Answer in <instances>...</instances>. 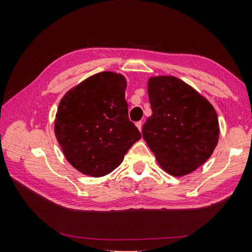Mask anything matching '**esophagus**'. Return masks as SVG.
Returning a JSON list of instances; mask_svg holds the SVG:
<instances>
[{
  "label": "esophagus",
  "instance_id": "esophagus-1",
  "mask_svg": "<svg viewBox=\"0 0 252 252\" xmlns=\"http://www.w3.org/2000/svg\"><path fill=\"white\" fill-rule=\"evenodd\" d=\"M142 126H143V122L142 121L136 122V126H137V129L140 130V131H142Z\"/></svg>",
  "mask_w": 252,
  "mask_h": 252
}]
</instances>
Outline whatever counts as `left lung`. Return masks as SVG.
Instances as JSON below:
<instances>
[{
    "label": "left lung",
    "instance_id": "1",
    "mask_svg": "<svg viewBox=\"0 0 252 252\" xmlns=\"http://www.w3.org/2000/svg\"><path fill=\"white\" fill-rule=\"evenodd\" d=\"M153 115L142 134L162 170L184 176L210 158L219 142L216 109L190 85L172 76L147 83Z\"/></svg>",
    "mask_w": 252,
    "mask_h": 252
}]
</instances>
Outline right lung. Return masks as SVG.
<instances>
[{
    "mask_svg": "<svg viewBox=\"0 0 252 252\" xmlns=\"http://www.w3.org/2000/svg\"><path fill=\"white\" fill-rule=\"evenodd\" d=\"M126 80L103 71L85 79L63 96L54 130L67 161L84 175L100 178L125 159L141 133L129 120Z\"/></svg>",
    "mask_w": 252,
    "mask_h": 252,
    "instance_id": "right-lung-1",
    "label": "right lung"
}]
</instances>
